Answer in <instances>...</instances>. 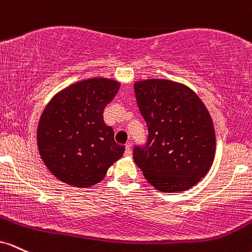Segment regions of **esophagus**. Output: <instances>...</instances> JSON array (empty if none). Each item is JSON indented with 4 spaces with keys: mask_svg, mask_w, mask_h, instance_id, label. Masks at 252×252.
<instances>
[{
    "mask_svg": "<svg viewBox=\"0 0 252 252\" xmlns=\"http://www.w3.org/2000/svg\"><path fill=\"white\" fill-rule=\"evenodd\" d=\"M125 156H127V157H131L132 156V148H131V145H126V148H125Z\"/></svg>",
    "mask_w": 252,
    "mask_h": 252,
    "instance_id": "obj_1",
    "label": "esophagus"
}]
</instances>
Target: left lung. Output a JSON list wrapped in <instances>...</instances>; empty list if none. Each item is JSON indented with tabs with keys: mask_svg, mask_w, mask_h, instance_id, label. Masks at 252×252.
<instances>
[{
	"mask_svg": "<svg viewBox=\"0 0 252 252\" xmlns=\"http://www.w3.org/2000/svg\"><path fill=\"white\" fill-rule=\"evenodd\" d=\"M148 143L133 159L150 185L164 193L191 188L206 176L216 155V132L207 108L182 83L152 78L134 83Z\"/></svg>",
	"mask_w": 252,
	"mask_h": 252,
	"instance_id": "left-lung-1",
	"label": "left lung"
}]
</instances>
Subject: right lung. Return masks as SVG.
<instances>
[{"label": "right lung", "mask_w": 252, "mask_h": 252, "mask_svg": "<svg viewBox=\"0 0 252 252\" xmlns=\"http://www.w3.org/2000/svg\"><path fill=\"white\" fill-rule=\"evenodd\" d=\"M120 83L88 78L57 93L42 112L36 131L40 157L53 176L66 185L88 188L101 182L125 146L103 121V111Z\"/></svg>", "instance_id": "right-lung-1"}]
</instances>
